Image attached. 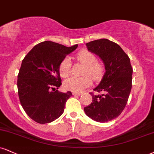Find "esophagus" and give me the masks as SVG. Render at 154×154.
Instances as JSON below:
<instances>
[{
  "label": "esophagus",
  "mask_w": 154,
  "mask_h": 154,
  "mask_svg": "<svg viewBox=\"0 0 154 154\" xmlns=\"http://www.w3.org/2000/svg\"><path fill=\"white\" fill-rule=\"evenodd\" d=\"M82 92H72V95H77V96H79V95H82Z\"/></svg>",
  "instance_id": "obj_1"
}]
</instances>
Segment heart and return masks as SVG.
<instances>
[{"instance_id":"obj_1","label":"heart","mask_w":154,"mask_h":154,"mask_svg":"<svg viewBox=\"0 0 154 154\" xmlns=\"http://www.w3.org/2000/svg\"><path fill=\"white\" fill-rule=\"evenodd\" d=\"M77 60L85 65L83 72L84 77H71L64 82V87L66 90L73 92H82L85 89L90 88L92 84V79L98 80L101 78L103 74V66L97 62V57L93 53L84 50L77 55ZM72 62L69 57H66L59 64V74L61 77H66L71 71Z\"/></svg>"}]
</instances>
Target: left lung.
<instances>
[{
  "mask_svg": "<svg viewBox=\"0 0 154 154\" xmlns=\"http://www.w3.org/2000/svg\"><path fill=\"white\" fill-rule=\"evenodd\" d=\"M88 51L99 56L105 72L94 89L102 95H92L91 104L84 107L91 119L105 123L119 116L127 104L132 88L133 68L130 59L122 48L113 42L101 38L86 44Z\"/></svg>",
  "mask_w": 154,
  "mask_h": 154,
  "instance_id": "8db88e82",
  "label": "left lung"
}]
</instances>
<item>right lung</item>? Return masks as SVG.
I'll return each instance as SVG.
<instances>
[{
    "mask_svg": "<svg viewBox=\"0 0 154 154\" xmlns=\"http://www.w3.org/2000/svg\"><path fill=\"white\" fill-rule=\"evenodd\" d=\"M77 46L66 47L45 41L35 46L22 61L17 81L18 97L24 111L36 123H51L64 112L72 95L57 90L62 85L59 64Z\"/></svg>",
    "mask_w": 154,
    "mask_h": 154,
    "instance_id": "right-lung-1",
    "label": "right lung"
}]
</instances>
